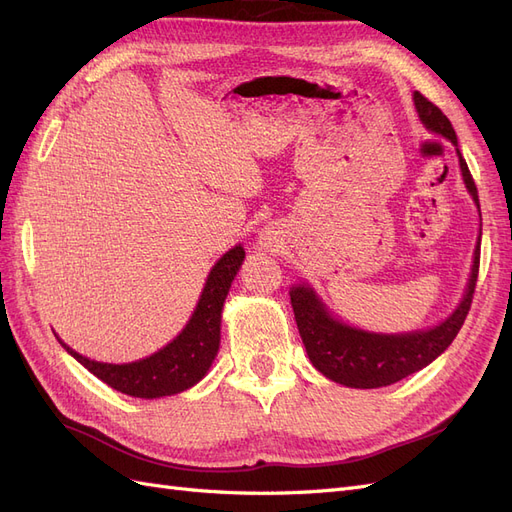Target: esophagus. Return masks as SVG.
I'll list each match as a JSON object with an SVG mask.
<instances>
[{
	"mask_svg": "<svg viewBox=\"0 0 512 512\" xmlns=\"http://www.w3.org/2000/svg\"><path fill=\"white\" fill-rule=\"evenodd\" d=\"M273 243H275V237L271 235V232H265V235L260 237V245H262V247H271Z\"/></svg>",
	"mask_w": 512,
	"mask_h": 512,
	"instance_id": "34e87169",
	"label": "esophagus"
}]
</instances>
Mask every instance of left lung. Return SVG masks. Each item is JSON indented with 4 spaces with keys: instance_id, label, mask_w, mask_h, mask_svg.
Here are the masks:
<instances>
[{
    "instance_id": "obj_1",
    "label": "left lung",
    "mask_w": 512,
    "mask_h": 512,
    "mask_svg": "<svg viewBox=\"0 0 512 512\" xmlns=\"http://www.w3.org/2000/svg\"><path fill=\"white\" fill-rule=\"evenodd\" d=\"M414 104L418 117H421L425 126L431 132L442 134L457 147V134L451 126V121H448V117L440 108L429 102L421 91H414ZM457 156L461 164L463 181H466V188L470 190L478 205L476 183L459 149ZM478 265L480 239L474 250V265L466 297H463L459 307L440 324V327L406 335H376L346 327V324L333 320L327 314V309L318 301L312 288H292L290 303L309 361H312L320 374H324L329 380L344 386H354V389H378V386H389L393 382L404 380L406 376L414 374V371L427 367L453 344V339L463 327V320H466L474 299Z\"/></svg>"
}]
</instances>
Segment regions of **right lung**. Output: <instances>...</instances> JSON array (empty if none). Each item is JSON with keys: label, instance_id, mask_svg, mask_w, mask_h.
<instances>
[{"label": "right lung", "instance_id": "obj_1", "mask_svg": "<svg viewBox=\"0 0 512 512\" xmlns=\"http://www.w3.org/2000/svg\"><path fill=\"white\" fill-rule=\"evenodd\" d=\"M243 258V247L237 245L218 260V265L211 269L207 277L205 290L200 294V301L185 329L166 348L147 356L143 361L126 365L98 363L85 359L64 342L59 344L91 374L119 393L156 399L190 389L207 374L215 354H218L224 299L237 271L241 269Z\"/></svg>", "mask_w": 512, "mask_h": 512}]
</instances>
